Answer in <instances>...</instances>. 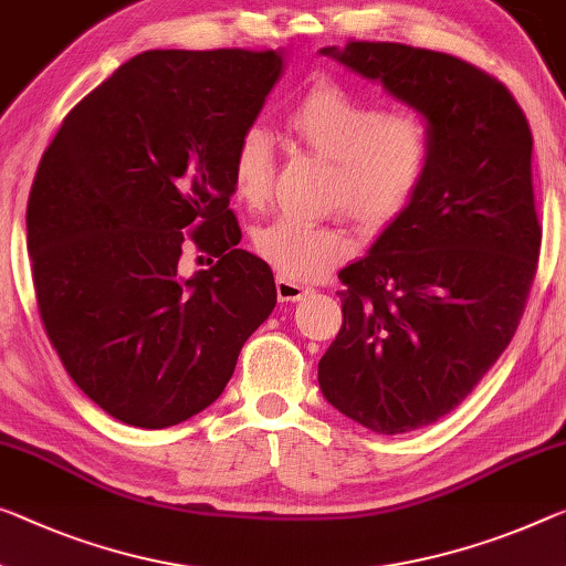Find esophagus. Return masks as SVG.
I'll use <instances>...</instances> for the list:
<instances>
[{"label": "esophagus", "mask_w": 566, "mask_h": 566, "mask_svg": "<svg viewBox=\"0 0 566 566\" xmlns=\"http://www.w3.org/2000/svg\"><path fill=\"white\" fill-rule=\"evenodd\" d=\"M275 291H277V298H281V301H303L313 293V289H308V285L289 281V277H283V275L275 277Z\"/></svg>", "instance_id": "34e87169"}]
</instances>
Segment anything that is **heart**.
<instances>
[{
    "mask_svg": "<svg viewBox=\"0 0 566 566\" xmlns=\"http://www.w3.org/2000/svg\"><path fill=\"white\" fill-rule=\"evenodd\" d=\"M295 144L334 164L328 202L364 230L381 232L410 212L428 181L438 138L420 113L381 108L336 81H318L285 116ZM275 149L263 128H248L230 156V185L242 205L263 207L273 192ZM253 250L289 281H316L354 253L342 222L281 217L258 228Z\"/></svg>",
    "mask_w": 566,
    "mask_h": 566,
    "instance_id": "b5f03b06",
    "label": "heart"
}]
</instances>
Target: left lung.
<instances>
[{
	"label": "left lung",
	"mask_w": 566,
	"mask_h": 566,
	"mask_svg": "<svg viewBox=\"0 0 566 566\" xmlns=\"http://www.w3.org/2000/svg\"><path fill=\"white\" fill-rule=\"evenodd\" d=\"M324 55L410 103L438 138L410 212L338 273L344 324L318 361L338 412L410 432L471 395L524 316L542 250L532 128L499 77L455 55L367 40Z\"/></svg>",
	"instance_id": "8db88e82"
}]
</instances>
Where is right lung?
<instances>
[{
    "instance_id": "right-lung-1",
    "label": "right lung",
    "mask_w": 566,
    "mask_h": 566,
    "mask_svg": "<svg viewBox=\"0 0 566 566\" xmlns=\"http://www.w3.org/2000/svg\"><path fill=\"white\" fill-rule=\"evenodd\" d=\"M281 71L273 50H146L42 154L28 202L42 326L120 422L161 430L210 407L275 308L271 268L238 248L230 156ZM189 241L218 260L181 279Z\"/></svg>"
}]
</instances>
